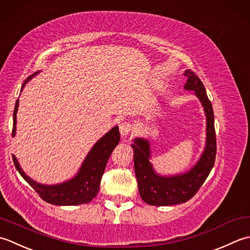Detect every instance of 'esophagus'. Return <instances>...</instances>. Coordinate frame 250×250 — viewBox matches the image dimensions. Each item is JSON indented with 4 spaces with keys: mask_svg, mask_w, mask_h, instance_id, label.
Listing matches in <instances>:
<instances>
[{
    "mask_svg": "<svg viewBox=\"0 0 250 250\" xmlns=\"http://www.w3.org/2000/svg\"><path fill=\"white\" fill-rule=\"evenodd\" d=\"M119 130H120V134L123 137L129 135V132L131 130V124L128 123V122H122V123L119 125Z\"/></svg>",
    "mask_w": 250,
    "mask_h": 250,
    "instance_id": "1",
    "label": "esophagus"
}]
</instances>
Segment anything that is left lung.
<instances>
[{"label": "left lung", "mask_w": 250, "mask_h": 250, "mask_svg": "<svg viewBox=\"0 0 250 250\" xmlns=\"http://www.w3.org/2000/svg\"><path fill=\"white\" fill-rule=\"evenodd\" d=\"M185 75L188 78L185 88L195 91L205 110L207 118L206 149L197 164L187 174L162 177L155 174L149 161V142L140 138L135 139L131 146L134 149V165L138 190L142 200L149 205L170 206L191 200L205 182L215 164L217 142L211 103L200 78L192 70H187Z\"/></svg>", "instance_id": "1"}]
</instances>
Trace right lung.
Listing matches in <instances>:
<instances>
[{
	"mask_svg": "<svg viewBox=\"0 0 250 250\" xmlns=\"http://www.w3.org/2000/svg\"><path fill=\"white\" fill-rule=\"evenodd\" d=\"M32 76L33 75H30L28 80L31 79ZM18 104L19 99H17L14 109L12 136H15V132H16V113L18 110ZM119 142V127H114L109 132H106L103 138L93 146V149L90 150L87 157L85 159L82 167H81L79 174L73 179L57 186H43L37 183L24 174L15 155H13V162L19 174L45 202L54 204V205H81V204L89 203L97 195L100 188L101 178H103L105 169L106 162H108L111 153Z\"/></svg>",
	"mask_w": 250,
	"mask_h": 250,
	"instance_id": "right-lung-1",
	"label": "right lung"
}]
</instances>
